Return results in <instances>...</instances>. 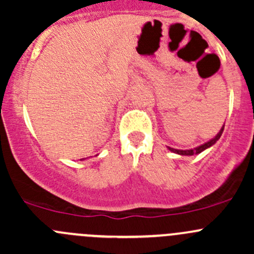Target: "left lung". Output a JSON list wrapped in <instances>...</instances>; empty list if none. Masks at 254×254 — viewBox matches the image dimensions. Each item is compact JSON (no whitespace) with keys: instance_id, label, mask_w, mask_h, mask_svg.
Here are the masks:
<instances>
[{"instance_id":"1","label":"left lung","mask_w":254,"mask_h":254,"mask_svg":"<svg viewBox=\"0 0 254 254\" xmlns=\"http://www.w3.org/2000/svg\"><path fill=\"white\" fill-rule=\"evenodd\" d=\"M224 127H225V125H222V127H221V129H220V131L217 132L216 136L212 137L211 140H209V141L205 142V143H203V145H200V146H196V147H194V148H189V150H178V148L170 147V146H167V148H168V150H170V151H172V152H175V153H177V155H181V156H193V155H198V153L203 152V151H205L206 148L211 147L212 145H215V143H216L217 140H219L220 136H221L222 131H224Z\"/></svg>"}]
</instances>
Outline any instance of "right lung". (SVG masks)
<instances>
[{"label":"right lung","instance_id":"right-lung-1","mask_svg":"<svg viewBox=\"0 0 254 254\" xmlns=\"http://www.w3.org/2000/svg\"><path fill=\"white\" fill-rule=\"evenodd\" d=\"M83 160H84V158H83Z\"/></svg>","mask_w":254,"mask_h":254}]
</instances>
